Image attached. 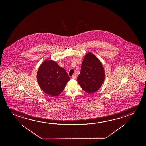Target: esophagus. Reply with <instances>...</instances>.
<instances>
[{"label":"esophagus","mask_w":146,"mask_h":146,"mask_svg":"<svg viewBox=\"0 0 146 146\" xmlns=\"http://www.w3.org/2000/svg\"><path fill=\"white\" fill-rule=\"evenodd\" d=\"M72 78L73 79H76V75H75V74L73 75L72 76Z\"/></svg>","instance_id":"1"}]
</instances>
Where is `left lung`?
<instances>
[{"mask_svg":"<svg viewBox=\"0 0 146 146\" xmlns=\"http://www.w3.org/2000/svg\"><path fill=\"white\" fill-rule=\"evenodd\" d=\"M104 70L96 56L88 53L81 64L77 81L81 88L88 93H93L100 88L104 80Z\"/></svg>","mask_w":146,"mask_h":146,"instance_id":"8db88e82","label":"left lung"}]
</instances>
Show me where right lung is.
<instances>
[{"label": "right lung", "mask_w": 146, "mask_h": 146, "mask_svg": "<svg viewBox=\"0 0 146 146\" xmlns=\"http://www.w3.org/2000/svg\"><path fill=\"white\" fill-rule=\"evenodd\" d=\"M70 77L64 68L52 60H45L38 69L37 80L45 93L58 96L64 90Z\"/></svg>", "instance_id": "right-lung-1"}]
</instances>
